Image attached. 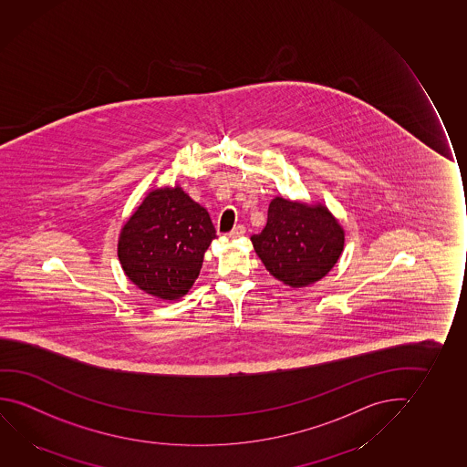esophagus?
Here are the masks:
<instances>
[{"label": "esophagus", "instance_id": "34e87169", "mask_svg": "<svg viewBox=\"0 0 467 467\" xmlns=\"http://www.w3.org/2000/svg\"><path fill=\"white\" fill-rule=\"evenodd\" d=\"M244 226H243V224H237V226H234V228L228 233V237H231V239H236V237L244 236Z\"/></svg>", "mask_w": 467, "mask_h": 467}]
</instances>
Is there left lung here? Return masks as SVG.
Segmentation results:
<instances>
[{
	"mask_svg": "<svg viewBox=\"0 0 467 467\" xmlns=\"http://www.w3.org/2000/svg\"><path fill=\"white\" fill-rule=\"evenodd\" d=\"M266 270L287 286L306 287L322 280L335 266L345 231L323 205L275 197L265 228L251 237Z\"/></svg>",
	"mask_w": 467,
	"mask_h": 467,
	"instance_id": "1",
	"label": "left lung"
}]
</instances>
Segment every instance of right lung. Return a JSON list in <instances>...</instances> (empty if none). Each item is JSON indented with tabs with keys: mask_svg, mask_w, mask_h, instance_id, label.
Segmentation results:
<instances>
[{
	"mask_svg": "<svg viewBox=\"0 0 467 467\" xmlns=\"http://www.w3.org/2000/svg\"><path fill=\"white\" fill-rule=\"evenodd\" d=\"M216 237L207 210L180 186L151 191L122 226L118 257L137 287L163 301L187 295Z\"/></svg>",
	"mask_w": 467,
	"mask_h": 467,
	"instance_id": "1",
	"label": "right lung"
}]
</instances>
